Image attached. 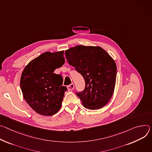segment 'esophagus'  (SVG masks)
I'll list each match as a JSON object with an SVG mask.
<instances>
[{
	"label": "esophagus",
	"mask_w": 152,
	"mask_h": 152,
	"mask_svg": "<svg viewBox=\"0 0 152 152\" xmlns=\"http://www.w3.org/2000/svg\"><path fill=\"white\" fill-rule=\"evenodd\" d=\"M67 89H68L69 91H72L74 89V85L73 83H72V84H71L70 85L67 86Z\"/></svg>",
	"instance_id": "1"
}]
</instances>
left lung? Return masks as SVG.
<instances>
[{
	"mask_svg": "<svg viewBox=\"0 0 152 152\" xmlns=\"http://www.w3.org/2000/svg\"><path fill=\"white\" fill-rule=\"evenodd\" d=\"M64 54L67 63L85 79V90L77 93L83 106L90 110L103 107L115 86L116 65L113 58L98 46L78 45L67 49Z\"/></svg>",
	"mask_w": 152,
	"mask_h": 152,
	"instance_id": "1",
	"label": "left lung"
}]
</instances>
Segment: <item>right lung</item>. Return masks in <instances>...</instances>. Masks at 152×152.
Instances as JSON below:
<instances>
[{"instance_id":"add662e5","label":"right lung","mask_w":152,"mask_h":152,"mask_svg":"<svg viewBox=\"0 0 152 152\" xmlns=\"http://www.w3.org/2000/svg\"><path fill=\"white\" fill-rule=\"evenodd\" d=\"M64 51L45 52L31 60L22 71L20 86L23 98L39 114L52 116L60 109L64 92L63 78L54 71L64 63Z\"/></svg>"}]
</instances>
